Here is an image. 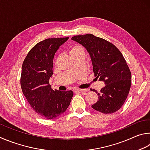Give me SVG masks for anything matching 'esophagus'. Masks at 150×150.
<instances>
[{
	"mask_svg": "<svg viewBox=\"0 0 150 150\" xmlns=\"http://www.w3.org/2000/svg\"><path fill=\"white\" fill-rule=\"evenodd\" d=\"M76 91H80V92H86V91H88V89H76L75 90Z\"/></svg>",
	"mask_w": 150,
	"mask_h": 150,
	"instance_id": "obj_1",
	"label": "esophagus"
}]
</instances>
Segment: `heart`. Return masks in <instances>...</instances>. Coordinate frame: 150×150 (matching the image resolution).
Listing matches in <instances>:
<instances>
[{
    "mask_svg": "<svg viewBox=\"0 0 150 150\" xmlns=\"http://www.w3.org/2000/svg\"><path fill=\"white\" fill-rule=\"evenodd\" d=\"M70 54L72 57L76 56V55H78L80 53H82V52H85L84 49H83V47L79 45H74L72 47V48L70 49Z\"/></svg>",
    "mask_w": 150,
    "mask_h": 150,
    "instance_id": "b5f03b06",
    "label": "heart"
}]
</instances>
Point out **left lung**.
<instances>
[{
    "instance_id": "8db88e82",
    "label": "left lung",
    "mask_w": 150,
    "mask_h": 150,
    "mask_svg": "<svg viewBox=\"0 0 150 150\" xmlns=\"http://www.w3.org/2000/svg\"><path fill=\"white\" fill-rule=\"evenodd\" d=\"M90 55L93 71L105 86L100 92L95 91L99 100L91 105L105 114L117 111L124 104L131 86V72L120 51L113 44L92 34L72 37Z\"/></svg>"
}]
</instances>
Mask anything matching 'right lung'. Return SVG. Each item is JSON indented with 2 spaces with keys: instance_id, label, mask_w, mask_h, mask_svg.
<instances>
[{
  "instance_id": "obj_1",
  "label": "right lung",
  "mask_w": 150,
  "mask_h": 150,
  "mask_svg": "<svg viewBox=\"0 0 150 150\" xmlns=\"http://www.w3.org/2000/svg\"><path fill=\"white\" fill-rule=\"evenodd\" d=\"M68 38L47 39L36 44L26 56L22 67L21 88L31 108L41 117L52 119L66 111L72 91L53 90L49 84L54 56Z\"/></svg>"
}]
</instances>
